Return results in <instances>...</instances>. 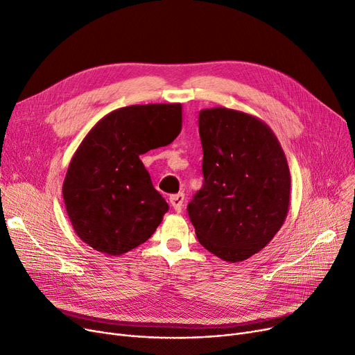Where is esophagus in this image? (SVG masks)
<instances>
[{
	"mask_svg": "<svg viewBox=\"0 0 355 355\" xmlns=\"http://www.w3.org/2000/svg\"><path fill=\"white\" fill-rule=\"evenodd\" d=\"M170 202L171 206L174 207V210L177 213H180L182 210V204H184V194L182 193H178V194H174L170 197Z\"/></svg>",
	"mask_w": 355,
	"mask_h": 355,
	"instance_id": "34e87169",
	"label": "esophagus"
}]
</instances>
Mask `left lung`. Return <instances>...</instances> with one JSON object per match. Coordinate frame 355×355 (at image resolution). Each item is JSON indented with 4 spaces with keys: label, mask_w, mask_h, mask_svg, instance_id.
Listing matches in <instances>:
<instances>
[{
    "label": "left lung",
    "mask_w": 355,
    "mask_h": 355,
    "mask_svg": "<svg viewBox=\"0 0 355 355\" xmlns=\"http://www.w3.org/2000/svg\"><path fill=\"white\" fill-rule=\"evenodd\" d=\"M204 182L189 204L202 248L226 262L262 250L285 223L291 174L273 130L245 112L198 114Z\"/></svg>",
    "instance_id": "1"
}]
</instances>
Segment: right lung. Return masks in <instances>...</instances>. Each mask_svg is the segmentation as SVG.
<instances>
[{"label":"right lung","instance_id":"obj_1","mask_svg":"<svg viewBox=\"0 0 355 355\" xmlns=\"http://www.w3.org/2000/svg\"><path fill=\"white\" fill-rule=\"evenodd\" d=\"M181 125V103H148L110 112L89 130L63 182L67 216L86 245L121 256L154 234L168 204L139 155L171 144Z\"/></svg>","mask_w":355,"mask_h":355}]
</instances>
